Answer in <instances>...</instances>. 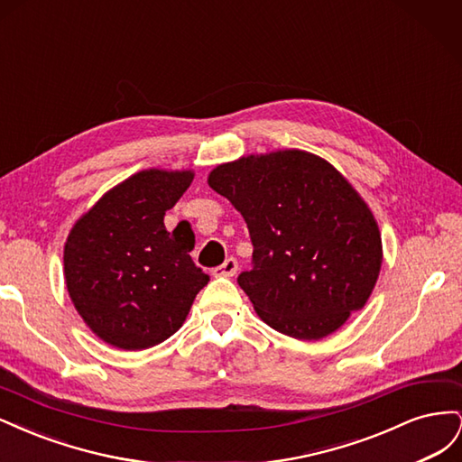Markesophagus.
Returning a JSON list of instances; mask_svg holds the SVG:
<instances>
[{
  "label": "esophagus",
  "mask_w": 462,
  "mask_h": 462,
  "mask_svg": "<svg viewBox=\"0 0 462 462\" xmlns=\"http://www.w3.org/2000/svg\"><path fill=\"white\" fill-rule=\"evenodd\" d=\"M236 268H239V262H236L235 258H227L214 270V275L216 277H233L236 273Z\"/></svg>",
  "instance_id": "1"
}]
</instances>
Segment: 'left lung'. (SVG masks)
<instances>
[{
    "label": "left lung",
    "mask_w": 462,
    "mask_h": 462,
    "mask_svg": "<svg viewBox=\"0 0 462 462\" xmlns=\"http://www.w3.org/2000/svg\"><path fill=\"white\" fill-rule=\"evenodd\" d=\"M208 185L246 221L253 270L236 282L270 328L316 341L366 304L382 268V235L331 163L277 150L217 165Z\"/></svg>",
    "instance_id": "1"
}]
</instances>
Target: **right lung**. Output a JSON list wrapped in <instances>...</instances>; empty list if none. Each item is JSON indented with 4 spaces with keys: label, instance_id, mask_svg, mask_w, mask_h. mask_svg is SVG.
Listing matches in <instances>:
<instances>
[{
    "label": "right lung",
    "instance_id": "right-lung-1",
    "mask_svg": "<svg viewBox=\"0 0 462 462\" xmlns=\"http://www.w3.org/2000/svg\"><path fill=\"white\" fill-rule=\"evenodd\" d=\"M192 179V171H138L107 190L67 236L69 297L111 346L143 351L171 337L209 282L189 254L194 239L163 226Z\"/></svg>",
    "mask_w": 462,
    "mask_h": 462
}]
</instances>
